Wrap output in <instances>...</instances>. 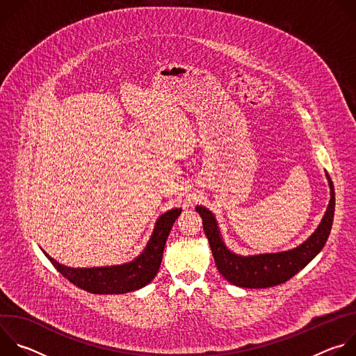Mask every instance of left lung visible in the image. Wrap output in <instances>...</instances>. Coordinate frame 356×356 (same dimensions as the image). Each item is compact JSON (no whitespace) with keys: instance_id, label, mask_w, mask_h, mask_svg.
Segmentation results:
<instances>
[{"instance_id":"obj_1","label":"left lung","mask_w":356,"mask_h":356,"mask_svg":"<svg viewBox=\"0 0 356 356\" xmlns=\"http://www.w3.org/2000/svg\"><path fill=\"white\" fill-rule=\"evenodd\" d=\"M330 180L331 200L325 216L316 229V232L300 246L280 252L266 253L258 257H238L229 252L221 241L217 222L211 211L206 207H195V211L201 216L202 228L209 238L213 257L220 273L232 284L246 289H265L282 284L297 275L302 268H306L317 253L324 248L334 221L335 211V193Z\"/></svg>"}]
</instances>
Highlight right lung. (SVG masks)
Segmentation results:
<instances>
[{"label":"right lung","mask_w":356,"mask_h":356,"mask_svg":"<svg viewBox=\"0 0 356 356\" xmlns=\"http://www.w3.org/2000/svg\"><path fill=\"white\" fill-rule=\"evenodd\" d=\"M180 213V209H175L163 214L158 220L155 231L152 234V238L142 252V255L125 265L73 269L58 264L47 253H44V255L69 282L86 291L94 294H121L134 291L146 286L156 276L161 268L166 239Z\"/></svg>","instance_id":"1"}]
</instances>
